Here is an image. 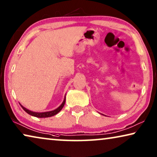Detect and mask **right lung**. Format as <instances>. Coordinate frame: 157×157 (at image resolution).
Masks as SVG:
<instances>
[{"label":"right lung","mask_w":157,"mask_h":157,"mask_svg":"<svg viewBox=\"0 0 157 157\" xmlns=\"http://www.w3.org/2000/svg\"><path fill=\"white\" fill-rule=\"evenodd\" d=\"M65 102V99H64L63 102L62 103V104L60 105V106L58 107V108H57V109H55V110H53V111H48V112H44V113H36V112L31 111H29V110L25 109V107L22 106L21 104H20V106H22V108L23 109H24V111H26L28 114H29V115L33 116H35V117H37V118H48V117H51V116H55L56 114H57L58 113H59V112L61 111V109H63V107L64 106Z\"/></svg>","instance_id":"add662e5"}]
</instances>
